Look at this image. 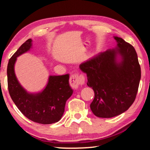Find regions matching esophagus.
Instances as JSON below:
<instances>
[{
  "label": "esophagus",
  "mask_w": 150,
  "mask_h": 150,
  "mask_svg": "<svg viewBox=\"0 0 150 150\" xmlns=\"http://www.w3.org/2000/svg\"><path fill=\"white\" fill-rule=\"evenodd\" d=\"M85 78L83 75L73 74L69 78V84L73 88H77L79 86L84 83Z\"/></svg>",
  "instance_id": "1"
}]
</instances>
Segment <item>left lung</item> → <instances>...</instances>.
I'll return each mask as SVG.
<instances>
[{"mask_svg": "<svg viewBox=\"0 0 150 150\" xmlns=\"http://www.w3.org/2000/svg\"><path fill=\"white\" fill-rule=\"evenodd\" d=\"M117 46L100 52L79 65L95 92L90 107L99 118L121 115L135 100L141 78L138 55L131 44L114 36Z\"/></svg>", "mask_w": 150, "mask_h": 150, "instance_id": "obj_1", "label": "left lung"}]
</instances>
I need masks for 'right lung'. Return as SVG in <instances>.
Returning <instances> with one entry per match:
<instances>
[{
  "instance_id": "obj_1",
  "label": "right lung",
  "mask_w": 150,
  "mask_h": 150,
  "mask_svg": "<svg viewBox=\"0 0 150 150\" xmlns=\"http://www.w3.org/2000/svg\"><path fill=\"white\" fill-rule=\"evenodd\" d=\"M32 39L26 40L10 59L7 67L9 94L17 108L30 120L42 124L57 122L65 111L66 101L73 94L69 74L50 75L46 87L37 93H30L20 84L14 73L17 57L32 47Z\"/></svg>"
}]
</instances>
